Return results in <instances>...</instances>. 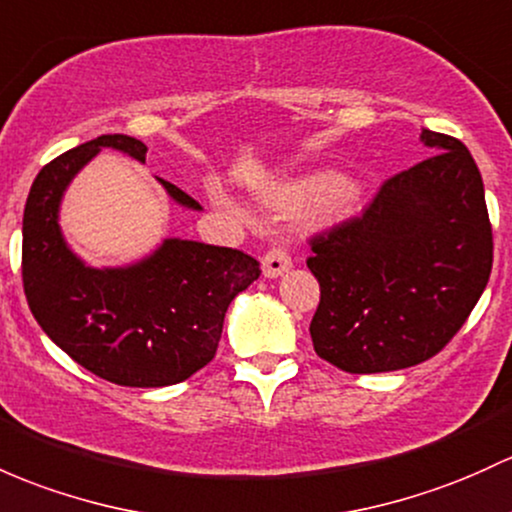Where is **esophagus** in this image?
<instances>
[{"label": "esophagus", "mask_w": 512, "mask_h": 512, "mask_svg": "<svg viewBox=\"0 0 512 512\" xmlns=\"http://www.w3.org/2000/svg\"><path fill=\"white\" fill-rule=\"evenodd\" d=\"M293 261H290L288 251L285 249H271L266 256H263L261 268H263V278H280L283 273L290 271Z\"/></svg>", "instance_id": "esophagus-1"}]
</instances>
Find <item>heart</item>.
I'll return each mask as SVG.
<instances>
[{
    "instance_id": "heart-1",
    "label": "heart",
    "mask_w": 512,
    "mask_h": 512,
    "mask_svg": "<svg viewBox=\"0 0 512 512\" xmlns=\"http://www.w3.org/2000/svg\"><path fill=\"white\" fill-rule=\"evenodd\" d=\"M359 197V185L344 175L332 173V170H317V173L302 175V178L273 185V188L261 192V202L266 205V210L276 214L305 210L307 222L312 227H334V224H342L349 217H354ZM214 200L219 207L232 212L234 217L244 219V222L249 219V212L227 192L217 190Z\"/></svg>"
}]
</instances>
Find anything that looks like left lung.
<instances>
[{
  "label": "left lung",
  "instance_id": "1",
  "mask_svg": "<svg viewBox=\"0 0 512 512\" xmlns=\"http://www.w3.org/2000/svg\"><path fill=\"white\" fill-rule=\"evenodd\" d=\"M427 161L383 183L361 217L312 239L320 283L310 334L346 373H386L432 359L486 290L493 234L469 148L422 129Z\"/></svg>",
  "mask_w": 512,
  "mask_h": 512
}]
</instances>
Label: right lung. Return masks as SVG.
<instances>
[{
	"mask_svg": "<svg viewBox=\"0 0 512 512\" xmlns=\"http://www.w3.org/2000/svg\"><path fill=\"white\" fill-rule=\"evenodd\" d=\"M102 148L146 163L139 139L104 134L36 175L21 229L26 300L51 342L95 376L129 388L173 386L214 359L229 302L261 268L236 249L180 236L126 266L82 261L60 229V202ZM156 180L178 207L202 210L180 188Z\"/></svg>",
	"mask_w": 512,
	"mask_h": 512,
	"instance_id": "1",
	"label": "right lung"
}]
</instances>
